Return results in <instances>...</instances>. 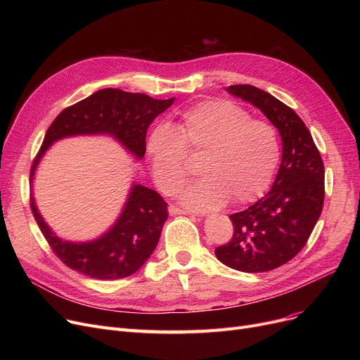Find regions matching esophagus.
<instances>
[{"label":"esophagus","mask_w":360,"mask_h":360,"mask_svg":"<svg viewBox=\"0 0 360 360\" xmlns=\"http://www.w3.org/2000/svg\"><path fill=\"white\" fill-rule=\"evenodd\" d=\"M169 214H172V216H176V214H188V212L179 209V207H176V205H169Z\"/></svg>","instance_id":"obj_1"}]
</instances>
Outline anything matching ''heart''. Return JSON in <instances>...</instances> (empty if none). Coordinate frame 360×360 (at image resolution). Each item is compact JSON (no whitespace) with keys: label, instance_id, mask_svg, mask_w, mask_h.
I'll return each mask as SVG.
<instances>
[{"label":"heart","instance_id":"heart-1","mask_svg":"<svg viewBox=\"0 0 360 360\" xmlns=\"http://www.w3.org/2000/svg\"><path fill=\"white\" fill-rule=\"evenodd\" d=\"M160 191L174 194L188 176V159L201 156L204 175L181 194L197 212L219 209L232 198L248 204L269 190L281 158L277 129L229 101L202 102L181 113L170 127L151 129L146 143Z\"/></svg>","mask_w":360,"mask_h":360}]
</instances>
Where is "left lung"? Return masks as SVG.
I'll list each match as a JSON object with an SVG mask.
<instances>
[{"instance_id":"1","label":"left lung","mask_w":360,"mask_h":360,"mask_svg":"<svg viewBox=\"0 0 360 360\" xmlns=\"http://www.w3.org/2000/svg\"><path fill=\"white\" fill-rule=\"evenodd\" d=\"M258 108L278 129L283 153L271 190L247 210L235 213L232 239L216 248L224 266L264 273L290 261L305 247L324 205V163L297 113L255 86L226 87Z\"/></svg>"}]
</instances>
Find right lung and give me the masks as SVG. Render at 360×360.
Listing matches in <instances>:
<instances>
[{
    "instance_id": "add662e5",
    "label": "right lung",
    "mask_w": 360,
    "mask_h": 360,
    "mask_svg": "<svg viewBox=\"0 0 360 360\" xmlns=\"http://www.w3.org/2000/svg\"><path fill=\"white\" fill-rule=\"evenodd\" d=\"M175 98L158 101L143 93L102 89L65 108L48 128L42 147L33 160L30 184L37 163L55 143L72 136L108 134L139 160L146 153V132L159 113ZM30 209L49 247L71 270L99 280H117L134 274L153 254L167 219V204L159 193L134 184L112 228L90 242H68L56 236L30 197Z\"/></svg>"
}]
</instances>
